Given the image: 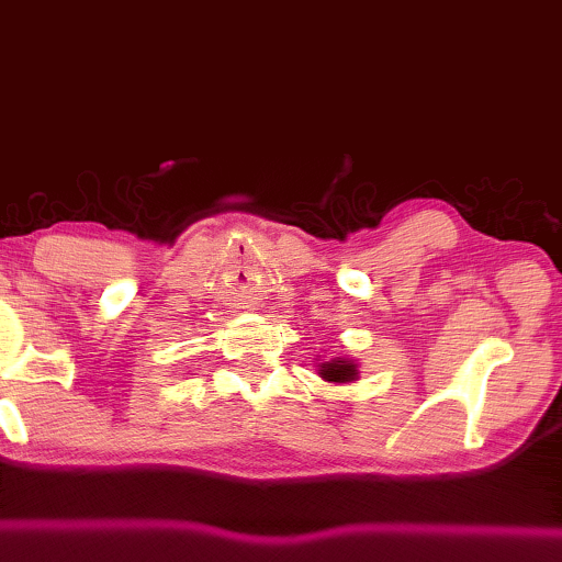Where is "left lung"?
Wrapping results in <instances>:
<instances>
[{
    "instance_id": "left-lung-1",
    "label": "left lung",
    "mask_w": 562,
    "mask_h": 562,
    "mask_svg": "<svg viewBox=\"0 0 562 562\" xmlns=\"http://www.w3.org/2000/svg\"><path fill=\"white\" fill-rule=\"evenodd\" d=\"M316 370H319V378L331 382V385H349V382L360 378L357 360H352V357H335L329 362H316Z\"/></svg>"
}]
</instances>
